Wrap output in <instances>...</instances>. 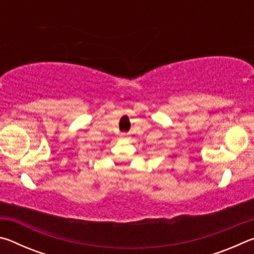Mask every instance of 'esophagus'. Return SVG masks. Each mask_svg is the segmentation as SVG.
<instances>
[{"mask_svg": "<svg viewBox=\"0 0 254 254\" xmlns=\"http://www.w3.org/2000/svg\"><path fill=\"white\" fill-rule=\"evenodd\" d=\"M121 139H123V140L127 139V133H122V134H121Z\"/></svg>", "mask_w": 254, "mask_h": 254, "instance_id": "obj_1", "label": "esophagus"}]
</instances>
